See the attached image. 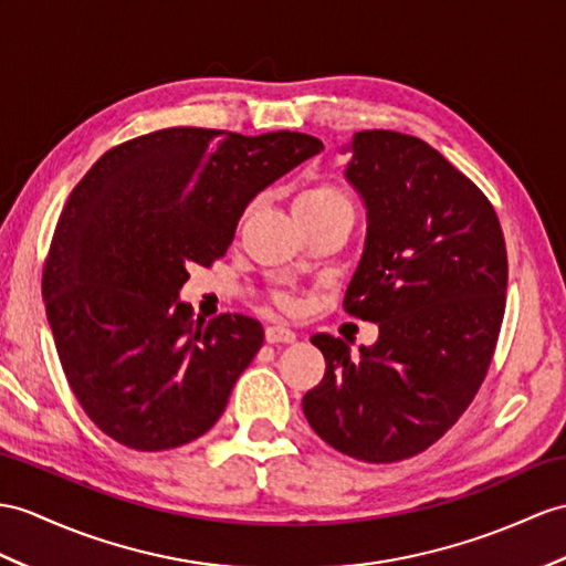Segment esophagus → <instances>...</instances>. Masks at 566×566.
<instances>
[{"mask_svg": "<svg viewBox=\"0 0 566 566\" xmlns=\"http://www.w3.org/2000/svg\"><path fill=\"white\" fill-rule=\"evenodd\" d=\"M266 340L269 343H293L295 340V331L283 326V324L266 326Z\"/></svg>", "mask_w": 566, "mask_h": 566, "instance_id": "esophagus-1", "label": "esophagus"}]
</instances>
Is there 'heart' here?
I'll list each match as a JSON object with an SVG mask.
<instances>
[{
    "mask_svg": "<svg viewBox=\"0 0 566 566\" xmlns=\"http://www.w3.org/2000/svg\"><path fill=\"white\" fill-rule=\"evenodd\" d=\"M295 206H305V209H331V206H348L350 209V201L336 187L316 185V187H310L302 191V195L295 199ZM283 305H291V300L283 297Z\"/></svg>",
    "mask_w": 566,
    "mask_h": 566,
    "instance_id": "b5f03b06",
    "label": "heart"
}]
</instances>
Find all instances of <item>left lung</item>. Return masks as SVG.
<instances>
[{
  "label": "left lung",
  "instance_id": "8db88e82",
  "mask_svg": "<svg viewBox=\"0 0 566 566\" xmlns=\"http://www.w3.org/2000/svg\"><path fill=\"white\" fill-rule=\"evenodd\" d=\"M346 182L365 206L363 256L343 305L379 326L357 355L314 334L326 375L302 410L326 444L391 463L434 444L473 401L497 346L506 247L485 195L416 136L357 132Z\"/></svg>",
  "mask_w": 566,
  "mask_h": 566
}]
</instances>
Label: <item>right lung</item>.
Segmentation results:
<instances>
[{
  "label": "right lung",
  "instance_id": "obj_1",
  "mask_svg": "<svg viewBox=\"0 0 566 566\" xmlns=\"http://www.w3.org/2000/svg\"><path fill=\"white\" fill-rule=\"evenodd\" d=\"M322 148L297 132L172 127L109 148L74 187L43 300L69 387L107 437L165 451L216 424L264 328L195 319L187 269L223 256L259 191Z\"/></svg>",
  "mask_w": 566,
  "mask_h": 566
}]
</instances>
